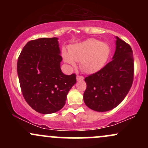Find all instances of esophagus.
Wrapping results in <instances>:
<instances>
[{"label":"esophagus","mask_w":148,"mask_h":148,"mask_svg":"<svg viewBox=\"0 0 148 148\" xmlns=\"http://www.w3.org/2000/svg\"><path fill=\"white\" fill-rule=\"evenodd\" d=\"M84 79V76H76V80H77V81H83Z\"/></svg>","instance_id":"obj_1"}]
</instances>
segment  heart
Returning a JSON list of instances; mask_svg holds the SVG:
<instances>
[{
	"label": "heart",
	"instance_id": "1",
	"mask_svg": "<svg viewBox=\"0 0 148 148\" xmlns=\"http://www.w3.org/2000/svg\"><path fill=\"white\" fill-rule=\"evenodd\" d=\"M110 54V48L105 42L95 39H88L74 44L69 48V53L63 51L64 62L71 67L80 60L81 70L87 74L97 72L106 64Z\"/></svg>",
	"mask_w": 148,
	"mask_h": 148
}]
</instances>
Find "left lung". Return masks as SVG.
Instances as JSON below:
<instances>
[{
  "mask_svg": "<svg viewBox=\"0 0 148 148\" xmlns=\"http://www.w3.org/2000/svg\"><path fill=\"white\" fill-rule=\"evenodd\" d=\"M112 60L99 72L85 79L84 100L90 109L106 112L118 106L128 94L134 79V57L131 47L115 36Z\"/></svg>",
  "mask_w": 148,
  "mask_h": 148,
  "instance_id": "left-lung-1",
  "label": "left lung"
}]
</instances>
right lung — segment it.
<instances>
[{
  "mask_svg": "<svg viewBox=\"0 0 148 148\" xmlns=\"http://www.w3.org/2000/svg\"><path fill=\"white\" fill-rule=\"evenodd\" d=\"M58 38H39L28 42L17 62L22 94L26 102L42 114L60 111L69 91L76 83V75H66L60 69Z\"/></svg>",
  "mask_w": 148,
  "mask_h": 148,
  "instance_id": "obj_1",
  "label": "right lung"
}]
</instances>
